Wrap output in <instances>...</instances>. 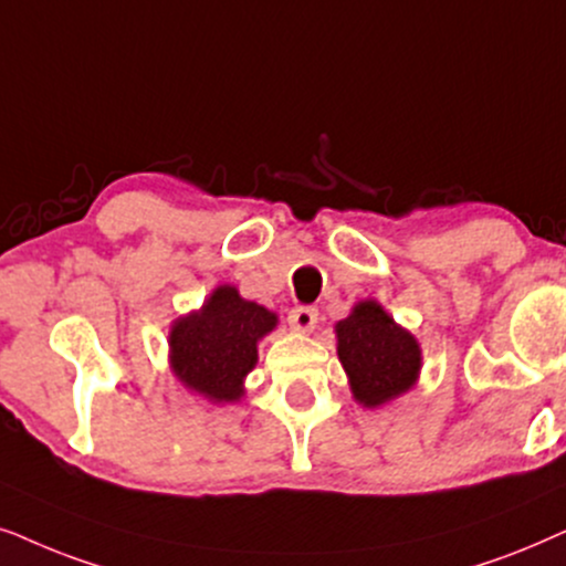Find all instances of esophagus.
I'll use <instances>...</instances> for the list:
<instances>
[{"label": "esophagus", "mask_w": 566, "mask_h": 566, "mask_svg": "<svg viewBox=\"0 0 566 566\" xmlns=\"http://www.w3.org/2000/svg\"><path fill=\"white\" fill-rule=\"evenodd\" d=\"M315 321H318V311H315V307L300 305V307H295V311H290V326L300 331V334H307V331H313Z\"/></svg>", "instance_id": "34e87169"}]
</instances>
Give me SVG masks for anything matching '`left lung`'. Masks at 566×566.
I'll return each mask as SVG.
<instances>
[{
	"label": "left lung",
	"mask_w": 566,
	"mask_h": 566,
	"mask_svg": "<svg viewBox=\"0 0 566 566\" xmlns=\"http://www.w3.org/2000/svg\"><path fill=\"white\" fill-rule=\"evenodd\" d=\"M336 352L354 401L365 409L403 396L421 370L419 342L382 311L378 300H361L336 323Z\"/></svg>",
	"instance_id": "1"
}]
</instances>
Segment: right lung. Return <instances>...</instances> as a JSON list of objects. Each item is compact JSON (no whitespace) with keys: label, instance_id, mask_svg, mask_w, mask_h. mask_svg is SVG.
Masks as SVG:
<instances>
[{"label":"right lung","instance_id":"1","mask_svg":"<svg viewBox=\"0 0 566 566\" xmlns=\"http://www.w3.org/2000/svg\"><path fill=\"white\" fill-rule=\"evenodd\" d=\"M276 313L220 284L199 311L172 321L170 367L188 390L212 403H235L259 361V342L276 328Z\"/></svg>","mask_w":566,"mask_h":566}]
</instances>
